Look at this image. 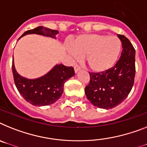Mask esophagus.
Segmentation results:
<instances>
[{"mask_svg":"<svg viewBox=\"0 0 147 147\" xmlns=\"http://www.w3.org/2000/svg\"><path fill=\"white\" fill-rule=\"evenodd\" d=\"M74 70H75V72H76V73H77L78 71H79L80 70H81V68H80L78 66H77V65H76V66H75V67H74Z\"/></svg>","mask_w":147,"mask_h":147,"instance_id":"obj_1","label":"esophagus"}]
</instances>
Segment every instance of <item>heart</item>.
<instances>
[{"instance_id":"heart-1","label":"heart","mask_w":147,"mask_h":147,"mask_svg":"<svg viewBox=\"0 0 147 147\" xmlns=\"http://www.w3.org/2000/svg\"><path fill=\"white\" fill-rule=\"evenodd\" d=\"M122 49L120 39L106 34H84L78 36L72 48L68 49L74 59L84 57L87 66L94 72L111 69L118 60Z\"/></svg>"}]
</instances>
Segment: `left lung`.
Wrapping results in <instances>:
<instances>
[{
  "label": "left lung",
  "mask_w": 147,
  "mask_h": 147,
  "mask_svg": "<svg viewBox=\"0 0 147 147\" xmlns=\"http://www.w3.org/2000/svg\"><path fill=\"white\" fill-rule=\"evenodd\" d=\"M122 42L121 56L113 68L103 72L90 73L85 87L87 99L97 108L111 109L125 100L134 84L135 50L125 36L117 34Z\"/></svg>",
  "instance_id": "left-lung-1"
}]
</instances>
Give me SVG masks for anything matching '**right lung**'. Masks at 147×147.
I'll use <instances>...</instances> for the list:
<instances>
[{
	"mask_svg": "<svg viewBox=\"0 0 147 147\" xmlns=\"http://www.w3.org/2000/svg\"><path fill=\"white\" fill-rule=\"evenodd\" d=\"M58 33V30L39 26L24 32L19 39L28 34H38L56 39ZM12 69L15 84L19 93L27 102L35 106H45L55 103L62 96L65 82L75 76L73 67H68L63 64H57L48 73L34 79L20 76L15 68L14 60Z\"/></svg>",
	"mask_w": 147,
	"mask_h": 147,
	"instance_id": "add662e5",
	"label": "right lung"
}]
</instances>
